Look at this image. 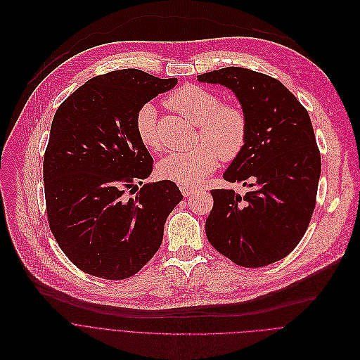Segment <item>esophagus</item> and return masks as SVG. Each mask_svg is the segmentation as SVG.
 <instances>
[{
    "instance_id": "34e87169",
    "label": "esophagus",
    "mask_w": 360,
    "mask_h": 360,
    "mask_svg": "<svg viewBox=\"0 0 360 360\" xmlns=\"http://www.w3.org/2000/svg\"><path fill=\"white\" fill-rule=\"evenodd\" d=\"M180 190H181V193H183L184 197H188V195H191V194L195 191V188H194L193 186H187V184L180 186Z\"/></svg>"
}]
</instances>
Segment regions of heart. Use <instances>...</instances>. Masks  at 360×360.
<instances>
[{
	"instance_id": "1",
	"label": "heart",
	"mask_w": 360,
	"mask_h": 360,
	"mask_svg": "<svg viewBox=\"0 0 360 360\" xmlns=\"http://www.w3.org/2000/svg\"><path fill=\"white\" fill-rule=\"evenodd\" d=\"M165 105L197 124L195 141L201 143L188 152H176L165 158L159 166L160 177L180 183L197 184L219 165L231 162L244 150L248 139V119L244 109L198 85H183L172 92ZM134 131L140 143L150 152L160 149L158 110L143 105L134 116Z\"/></svg>"
}]
</instances>
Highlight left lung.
<instances>
[{"mask_svg":"<svg viewBox=\"0 0 360 360\" xmlns=\"http://www.w3.org/2000/svg\"><path fill=\"white\" fill-rule=\"evenodd\" d=\"M198 81L230 88L248 119L245 148L224 180L250 191L211 190L207 238L240 266L276 262L300 244L316 204L321 153L308 110L278 79L247 68L207 72Z\"/></svg>","mask_w":360,"mask_h":360,"instance_id":"left-lung-1","label":"left lung"}]
</instances>
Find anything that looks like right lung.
<instances>
[{"label": "right lung", "instance_id": "right-lung-1", "mask_svg": "<svg viewBox=\"0 0 360 360\" xmlns=\"http://www.w3.org/2000/svg\"><path fill=\"white\" fill-rule=\"evenodd\" d=\"M176 84L140 69L112 70L69 95L53 116L44 155L48 224L69 261L89 275L130 278L160 248L183 195L170 180L136 191L153 159L136 136L134 116Z\"/></svg>", "mask_w": 360, "mask_h": 360}]
</instances>
